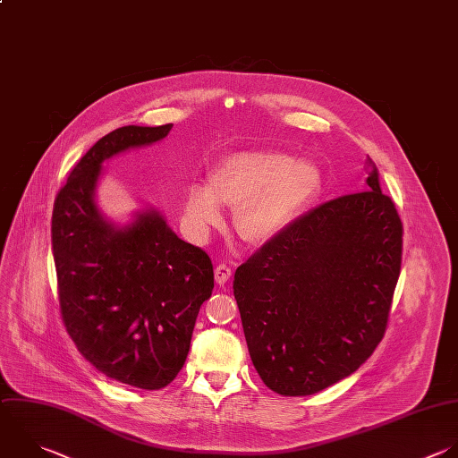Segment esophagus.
Returning a JSON list of instances; mask_svg holds the SVG:
<instances>
[{"label": "esophagus", "mask_w": 458, "mask_h": 458, "mask_svg": "<svg viewBox=\"0 0 458 458\" xmlns=\"http://www.w3.org/2000/svg\"><path fill=\"white\" fill-rule=\"evenodd\" d=\"M233 276V270L227 263H218L216 268H215V279L218 284H224L229 281V277Z\"/></svg>", "instance_id": "esophagus-1"}]
</instances>
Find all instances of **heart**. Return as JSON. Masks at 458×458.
<instances>
[{"instance_id":"obj_1","label":"heart","mask_w":458,"mask_h":458,"mask_svg":"<svg viewBox=\"0 0 458 458\" xmlns=\"http://www.w3.org/2000/svg\"><path fill=\"white\" fill-rule=\"evenodd\" d=\"M318 170L281 150L250 148L227 156L186 193L184 220L197 238L222 222V202L234 206L233 225L242 240L263 243L279 234L317 195Z\"/></svg>"}]
</instances>
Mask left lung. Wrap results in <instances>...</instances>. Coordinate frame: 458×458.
Listing matches in <instances>:
<instances>
[{
  "label": "left lung",
  "mask_w": 458,
  "mask_h": 458,
  "mask_svg": "<svg viewBox=\"0 0 458 458\" xmlns=\"http://www.w3.org/2000/svg\"><path fill=\"white\" fill-rule=\"evenodd\" d=\"M367 190L299 216L234 272L252 363L283 395H310L352 374L381 342L401 272L403 224Z\"/></svg>",
  "instance_id": "obj_1"
}]
</instances>
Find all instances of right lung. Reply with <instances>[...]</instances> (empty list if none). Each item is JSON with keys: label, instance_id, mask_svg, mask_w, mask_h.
I'll use <instances>...</instances> for the list:
<instances>
[{"label": "right lung", "instance_id": "add662e5", "mask_svg": "<svg viewBox=\"0 0 458 458\" xmlns=\"http://www.w3.org/2000/svg\"><path fill=\"white\" fill-rule=\"evenodd\" d=\"M172 123L120 127L72 170L52 215L61 317L81 354L107 377L159 390L182 369L199 310L215 286L206 250L181 240L157 211L116 229L98 213L102 163L163 140Z\"/></svg>", "mask_w": 458, "mask_h": 458}]
</instances>
